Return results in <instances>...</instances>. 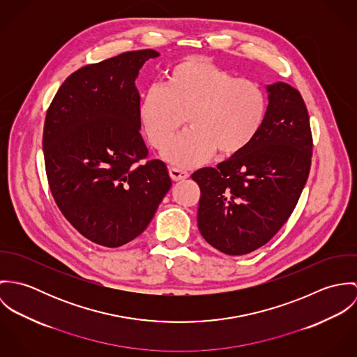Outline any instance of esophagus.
Returning <instances> with one entry per match:
<instances>
[{
	"mask_svg": "<svg viewBox=\"0 0 357 357\" xmlns=\"http://www.w3.org/2000/svg\"><path fill=\"white\" fill-rule=\"evenodd\" d=\"M169 174L172 177L173 181H180V180H185L188 178V172H184V170H180L177 167H169Z\"/></svg>",
	"mask_w": 357,
	"mask_h": 357,
	"instance_id": "34e87169",
	"label": "esophagus"
}]
</instances>
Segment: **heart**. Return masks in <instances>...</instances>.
I'll return each mask as SVG.
<instances>
[{
	"label": "heart",
	"instance_id": "b5f03b06",
	"mask_svg": "<svg viewBox=\"0 0 357 357\" xmlns=\"http://www.w3.org/2000/svg\"><path fill=\"white\" fill-rule=\"evenodd\" d=\"M266 95L250 79L236 78L202 56L176 63L166 85L150 86L139 104V121L153 149L180 167L202 165L213 153L232 156L245 151L259 133L266 115Z\"/></svg>",
	"mask_w": 357,
	"mask_h": 357
}]
</instances>
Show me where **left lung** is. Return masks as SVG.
Instances as JSON below:
<instances>
[{
	"mask_svg": "<svg viewBox=\"0 0 357 357\" xmlns=\"http://www.w3.org/2000/svg\"><path fill=\"white\" fill-rule=\"evenodd\" d=\"M264 125L241 153L191 177L201 188L198 228L228 255L268 243L291 215L310 170L312 132L301 93L284 82L266 86Z\"/></svg>",
	"mask_w": 357,
	"mask_h": 357,
	"instance_id": "8db88e82",
	"label": "left lung"
}]
</instances>
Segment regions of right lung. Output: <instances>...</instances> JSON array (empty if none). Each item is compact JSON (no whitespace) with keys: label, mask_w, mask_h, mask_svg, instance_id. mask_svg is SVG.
<instances>
[{"label":"right lung","mask_w":357,"mask_h":357,"mask_svg":"<svg viewBox=\"0 0 357 357\" xmlns=\"http://www.w3.org/2000/svg\"><path fill=\"white\" fill-rule=\"evenodd\" d=\"M153 50L81 67L47 111L44 159L53 199L86 239L119 248L151 222L172 187L166 165L147 160L135 85Z\"/></svg>","instance_id":"1"}]
</instances>
